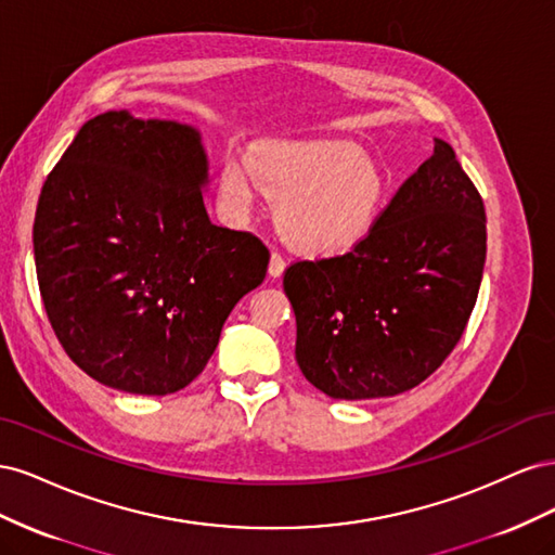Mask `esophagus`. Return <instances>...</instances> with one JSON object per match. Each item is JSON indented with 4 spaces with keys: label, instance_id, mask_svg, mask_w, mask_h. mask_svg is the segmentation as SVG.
Instances as JSON below:
<instances>
[{
    "label": "esophagus",
    "instance_id": "obj_1",
    "mask_svg": "<svg viewBox=\"0 0 555 555\" xmlns=\"http://www.w3.org/2000/svg\"><path fill=\"white\" fill-rule=\"evenodd\" d=\"M284 266H287V261H284V257L280 255V251H271V261H268V275L271 278H280L284 273Z\"/></svg>",
    "mask_w": 555,
    "mask_h": 555
}]
</instances>
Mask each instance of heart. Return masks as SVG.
Instances as JSON below:
<instances>
[{
  "instance_id": "1",
  "label": "heart",
  "mask_w": 555,
  "mask_h": 555,
  "mask_svg": "<svg viewBox=\"0 0 555 555\" xmlns=\"http://www.w3.org/2000/svg\"><path fill=\"white\" fill-rule=\"evenodd\" d=\"M259 188L275 201L278 224L292 247L331 257L359 245L389 198L379 164L347 143H271L251 166L229 157L220 192L238 217L251 212Z\"/></svg>"
}]
</instances>
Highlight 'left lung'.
Masks as SVG:
<instances>
[{
	"mask_svg": "<svg viewBox=\"0 0 555 555\" xmlns=\"http://www.w3.org/2000/svg\"><path fill=\"white\" fill-rule=\"evenodd\" d=\"M483 261V201L453 147L435 139L359 245L284 271L300 373L340 400L414 389L459 345Z\"/></svg>",
	"mask_w": 555,
	"mask_h": 555,
	"instance_id": "8db88e82",
	"label": "left lung"
}]
</instances>
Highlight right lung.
Returning a JSON list of instances; mask_svg holds the SVG:
<instances>
[{
  "mask_svg": "<svg viewBox=\"0 0 555 555\" xmlns=\"http://www.w3.org/2000/svg\"><path fill=\"white\" fill-rule=\"evenodd\" d=\"M198 131L125 111L80 127L35 217L37 280L69 359L111 389L166 396L201 375L268 247L204 206Z\"/></svg>",
  "mask_w": 555,
  "mask_h": 555,
  "instance_id": "obj_1",
  "label": "right lung"
}]
</instances>
